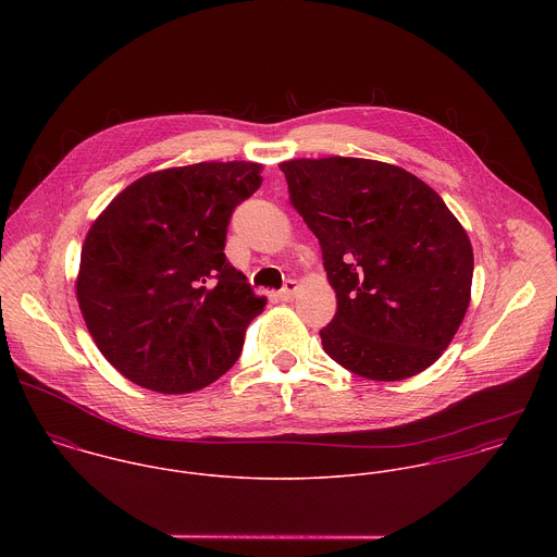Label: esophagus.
Instances as JSON below:
<instances>
[{"label": "esophagus", "mask_w": 557, "mask_h": 557, "mask_svg": "<svg viewBox=\"0 0 557 557\" xmlns=\"http://www.w3.org/2000/svg\"><path fill=\"white\" fill-rule=\"evenodd\" d=\"M298 289H300V283H298V281H287L285 287L276 294V298L283 300V302H289V300H294V296L298 294Z\"/></svg>", "instance_id": "1"}]
</instances>
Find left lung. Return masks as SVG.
<instances>
[{"instance_id": "obj_1", "label": "left lung", "mask_w": 557, "mask_h": 557, "mask_svg": "<svg viewBox=\"0 0 557 557\" xmlns=\"http://www.w3.org/2000/svg\"><path fill=\"white\" fill-rule=\"evenodd\" d=\"M281 171L336 294V315L319 332L323 351L373 382L429 369L472 298L463 225L426 182L391 162L292 159Z\"/></svg>"}]
</instances>
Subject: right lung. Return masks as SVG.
<instances>
[{
  "label": "right lung",
  "mask_w": 557,
  "mask_h": 557,
  "mask_svg": "<svg viewBox=\"0 0 557 557\" xmlns=\"http://www.w3.org/2000/svg\"><path fill=\"white\" fill-rule=\"evenodd\" d=\"M263 164L195 162L146 173L91 223L75 281L100 354L160 395L201 391L239 358L257 298L223 248Z\"/></svg>",
  "instance_id": "obj_1"
}]
</instances>
